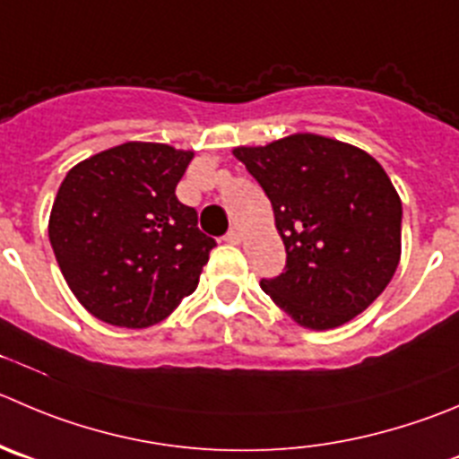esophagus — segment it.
Listing matches in <instances>:
<instances>
[{
	"label": "esophagus",
	"instance_id": "1",
	"mask_svg": "<svg viewBox=\"0 0 459 459\" xmlns=\"http://www.w3.org/2000/svg\"><path fill=\"white\" fill-rule=\"evenodd\" d=\"M225 241L232 243V246H238V243H241V232H238L237 227H232V230L225 234Z\"/></svg>",
	"mask_w": 459,
	"mask_h": 459
}]
</instances>
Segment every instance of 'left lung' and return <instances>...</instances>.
Listing matches in <instances>:
<instances>
[{
	"label": "left lung",
	"instance_id": "8db88e82",
	"mask_svg": "<svg viewBox=\"0 0 459 459\" xmlns=\"http://www.w3.org/2000/svg\"><path fill=\"white\" fill-rule=\"evenodd\" d=\"M273 203L286 268L261 279L273 302L307 329H335L385 290L401 259V198L360 148L298 133L238 146Z\"/></svg>",
	"mask_w": 459,
	"mask_h": 459
}]
</instances>
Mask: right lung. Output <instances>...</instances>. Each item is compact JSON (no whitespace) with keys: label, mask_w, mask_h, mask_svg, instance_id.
<instances>
[{"label":"right lung","mask_w":459,"mask_h":459,"mask_svg":"<svg viewBox=\"0 0 459 459\" xmlns=\"http://www.w3.org/2000/svg\"><path fill=\"white\" fill-rule=\"evenodd\" d=\"M191 160L167 143L128 142L65 176L49 241L67 286L99 320L146 329L198 286L216 241L176 195Z\"/></svg>","instance_id":"add662e5"}]
</instances>
